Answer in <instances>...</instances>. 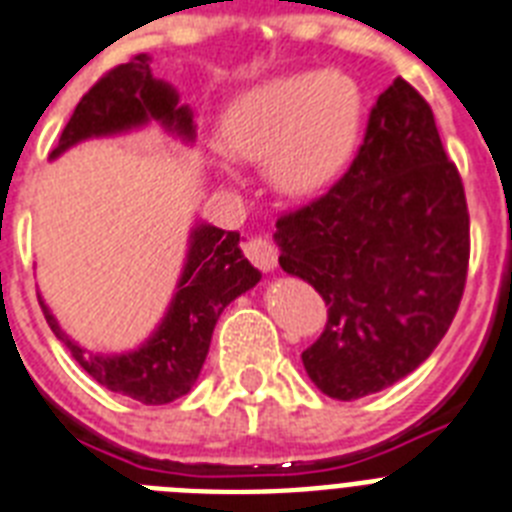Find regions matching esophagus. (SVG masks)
I'll return each instance as SVG.
<instances>
[{
  "instance_id": "esophagus-1",
  "label": "esophagus",
  "mask_w": 512,
  "mask_h": 512,
  "mask_svg": "<svg viewBox=\"0 0 512 512\" xmlns=\"http://www.w3.org/2000/svg\"><path fill=\"white\" fill-rule=\"evenodd\" d=\"M244 255H247L257 268L265 270V273L276 268L278 252L265 236H252V239H247V242H244Z\"/></svg>"
}]
</instances>
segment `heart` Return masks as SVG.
I'll return each mask as SVG.
<instances>
[{"instance_id":"b5f03b06","label":"heart","mask_w":512,"mask_h":512,"mask_svg":"<svg viewBox=\"0 0 512 512\" xmlns=\"http://www.w3.org/2000/svg\"><path fill=\"white\" fill-rule=\"evenodd\" d=\"M360 123L363 94L350 76L302 70L244 91L223 115L220 147L234 160L268 165L278 189L305 197L342 176Z\"/></svg>"}]
</instances>
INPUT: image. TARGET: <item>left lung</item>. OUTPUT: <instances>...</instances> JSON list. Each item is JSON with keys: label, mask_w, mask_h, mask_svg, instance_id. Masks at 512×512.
I'll return each instance as SVG.
<instances>
[{"label": "left lung", "mask_w": 512, "mask_h": 512, "mask_svg": "<svg viewBox=\"0 0 512 512\" xmlns=\"http://www.w3.org/2000/svg\"><path fill=\"white\" fill-rule=\"evenodd\" d=\"M278 263L328 305L302 363L350 402L397 384L436 350L463 299L471 218L429 102L394 78L355 160L326 194L276 220Z\"/></svg>", "instance_id": "8db88e82"}]
</instances>
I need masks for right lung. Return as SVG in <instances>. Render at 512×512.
<instances>
[{
	"label": "right lung",
	"mask_w": 512,
	"mask_h": 512,
	"mask_svg": "<svg viewBox=\"0 0 512 512\" xmlns=\"http://www.w3.org/2000/svg\"><path fill=\"white\" fill-rule=\"evenodd\" d=\"M149 120H160L186 141L194 139L189 107H178L176 91L152 78L147 54H136L118 68L107 70L83 94L49 157L62 155L91 136L123 134ZM260 278L263 273L242 255L236 231L199 223L191 231L189 255L168 315L139 350L126 355H94L81 350L62 334L41 297L39 305L54 336L65 342L76 363L97 384L141 405H168L189 394L197 381L223 307L252 289Z\"/></svg>",
	"instance_id": "1"
}]
</instances>
